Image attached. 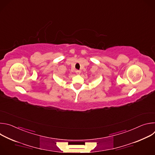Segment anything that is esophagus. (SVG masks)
Instances as JSON below:
<instances>
[{"label":"esophagus","instance_id":"esophagus-1","mask_svg":"<svg viewBox=\"0 0 155 155\" xmlns=\"http://www.w3.org/2000/svg\"><path fill=\"white\" fill-rule=\"evenodd\" d=\"M75 73L77 74V75H79L80 73H81V71L80 70H76L75 71Z\"/></svg>","mask_w":155,"mask_h":155}]
</instances>
